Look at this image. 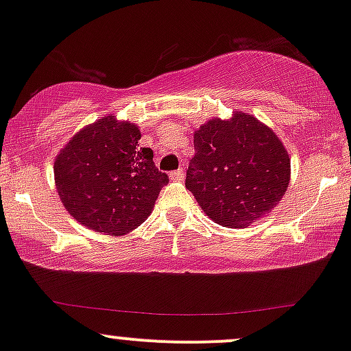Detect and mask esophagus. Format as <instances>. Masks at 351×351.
Instances as JSON below:
<instances>
[{
  "label": "esophagus",
  "instance_id": "34e87169",
  "mask_svg": "<svg viewBox=\"0 0 351 351\" xmlns=\"http://www.w3.org/2000/svg\"><path fill=\"white\" fill-rule=\"evenodd\" d=\"M169 177H171V180H176V182H180V180H184V177H186V174H184L182 169H177V171L171 172V174H169Z\"/></svg>",
  "mask_w": 351,
  "mask_h": 351
}]
</instances>
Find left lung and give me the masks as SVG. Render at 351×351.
<instances>
[{"label":"left lung","instance_id":"1","mask_svg":"<svg viewBox=\"0 0 351 351\" xmlns=\"http://www.w3.org/2000/svg\"><path fill=\"white\" fill-rule=\"evenodd\" d=\"M195 156L186 187L207 216L224 228H247L274 209L291 179L281 138L254 115L207 120L194 132Z\"/></svg>","mask_w":351,"mask_h":351}]
</instances>
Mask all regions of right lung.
<instances>
[{"label":"right lung","instance_id":"right-lung-1","mask_svg":"<svg viewBox=\"0 0 351 351\" xmlns=\"http://www.w3.org/2000/svg\"><path fill=\"white\" fill-rule=\"evenodd\" d=\"M141 129L108 114L88 123L55 157V186L70 216L108 236L137 229L152 213L169 177L138 147Z\"/></svg>","mask_w":351,"mask_h":351}]
</instances>
